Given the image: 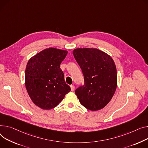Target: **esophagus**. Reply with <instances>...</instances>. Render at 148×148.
Here are the masks:
<instances>
[{
	"instance_id": "1",
	"label": "esophagus",
	"mask_w": 148,
	"mask_h": 148,
	"mask_svg": "<svg viewBox=\"0 0 148 148\" xmlns=\"http://www.w3.org/2000/svg\"><path fill=\"white\" fill-rule=\"evenodd\" d=\"M70 87H71V91H73V90H74L75 87H74V85H71V86H70Z\"/></svg>"
}]
</instances>
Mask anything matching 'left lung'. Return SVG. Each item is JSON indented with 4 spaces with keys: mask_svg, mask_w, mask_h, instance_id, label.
Instances as JSON below:
<instances>
[{
    "mask_svg": "<svg viewBox=\"0 0 148 148\" xmlns=\"http://www.w3.org/2000/svg\"><path fill=\"white\" fill-rule=\"evenodd\" d=\"M73 55L84 75V84L75 90L80 103L92 111L110 102L117 86L116 68L113 59L96 48H77Z\"/></svg>",
    "mask_w": 148,
    "mask_h": 148,
    "instance_id": "8db88e82",
    "label": "left lung"
}]
</instances>
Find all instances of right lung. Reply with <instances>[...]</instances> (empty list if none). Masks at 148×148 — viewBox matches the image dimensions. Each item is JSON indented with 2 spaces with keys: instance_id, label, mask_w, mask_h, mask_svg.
I'll list each match as a JSON object with an SVG mask.
<instances>
[{
  "instance_id": "obj_1",
  "label": "right lung",
  "mask_w": 148,
  "mask_h": 148,
  "mask_svg": "<svg viewBox=\"0 0 148 148\" xmlns=\"http://www.w3.org/2000/svg\"><path fill=\"white\" fill-rule=\"evenodd\" d=\"M67 53L65 50L49 47L32 56L27 62L26 89L33 102L41 109H53L71 90L60 68Z\"/></svg>"
}]
</instances>
